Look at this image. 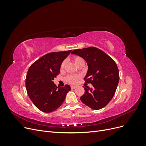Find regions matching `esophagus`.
Wrapping results in <instances>:
<instances>
[{
    "label": "esophagus",
    "instance_id": "esophagus-1",
    "mask_svg": "<svg viewBox=\"0 0 146 146\" xmlns=\"http://www.w3.org/2000/svg\"><path fill=\"white\" fill-rule=\"evenodd\" d=\"M70 88H71V89H75V88H77V86H74V85H72L71 86H70Z\"/></svg>",
    "mask_w": 146,
    "mask_h": 146
}]
</instances>
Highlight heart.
Instances as JSON below:
<instances>
[{
    "mask_svg": "<svg viewBox=\"0 0 146 146\" xmlns=\"http://www.w3.org/2000/svg\"><path fill=\"white\" fill-rule=\"evenodd\" d=\"M74 63H76V64H77L78 63L81 62V61H83V60L82 58H80V57L75 56L74 58ZM64 64H65V61H63V62L61 63L60 66V68L61 69H63ZM78 77H79L78 76H74V75H71V76H69L66 77V80L70 83H76Z\"/></svg>",
    "mask_w": 146,
    "mask_h": 146,
    "instance_id": "obj_1",
    "label": "heart"
}]
</instances>
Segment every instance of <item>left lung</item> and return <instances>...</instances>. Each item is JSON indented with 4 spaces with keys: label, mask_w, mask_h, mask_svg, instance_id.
<instances>
[{
    "label": "left lung",
    "mask_w": 146,
    "mask_h": 146,
    "mask_svg": "<svg viewBox=\"0 0 146 146\" xmlns=\"http://www.w3.org/2000/svg\"><path fill=\"white\" fill-rule=\"evenodd\" d=\"M71 54L86 61L88 71L85 82L92 85V88H84L85 94L80 98L81 101L92 110L105 107L117 89L119 80L117 64L105 52L94 47L74 50Z\"/></svg>",
    "instance_id": "obj_1"
}]
</instances>
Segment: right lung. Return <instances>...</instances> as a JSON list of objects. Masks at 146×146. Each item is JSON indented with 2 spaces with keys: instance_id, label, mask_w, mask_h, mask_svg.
Returning a JSON list of instances; mask_svg holds the SVG:
<instances>
[{
  "instance_id": "add662e5",
  "label": "right lung",
  "mask_w": 146,
  "mask_h": 146,
  "mask_svg": "<svg viewBox=\"0 0 146 146\" xmlns=\"http://www.w3.org/2000/svg\"><path fill=\"white\" fill-rule=\"evenodd\" d=\"M71 51L47 54L33 63L28 70L25 79L28 96L42 112L50 113L60 107L70 90L69 85L57 87L53 80L60 74L61 63Z\"/></svg>"
}]
</instances>
